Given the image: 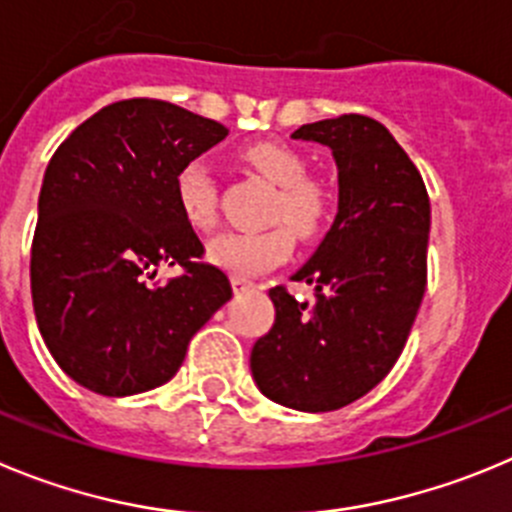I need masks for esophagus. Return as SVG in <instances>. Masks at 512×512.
I'll use <instances>...</instances> for the list:
<instances>
[{
	"mask_svg": "<svg viewBox=\"0 0 512 512\" xmlns=\"http://www.w3.org/2000/svg\"><path fill=\"white\" fill-rule=\"evenodd\" d=\"M232 288L234 293H242V290L255 288V283H252L250 278H242V275H232Z\"/></svg>",
	"mask_w": 512,
	"mask_h": 512,
	"instance_id": "obj_1",
	"label": "esophagus"
}]
</instances>
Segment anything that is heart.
Masks as SVG:
<instances>
[{
  "label": "heart",
  "mask_w": 512,
  "mask_h": 512,
  "mask_svg": "<svg viewBox=\"0 0 512 512\" xmlns=\"http://www.w3.org/2000/svg\"><path fill=\"white\" fill-rule=\"evenodd\" d=\"M242 161L270 181V222L275 227L260 232H227L209 242V260L232 275H257L280 265L293 252V234L310 240L321 232L331 212V194L321 181L308 176V164L285 143L257 141L242 148ZM176 204L191 229L207 232L219 217V184L204 161H189L176 176ZM288 223L290 230L284 227Z\"/></svg>",
  "instance_id": "obj_1"
}]
</instances>
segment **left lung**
Listing matches in <instances>:
<instances>
[{
	"label": "left lung",
	"instance_id": "left-lung-1",
	"mask_svg": "<svg viewBox=\"0 0 512 512\" xmlns=\"http://www.w3.org/2000/svg\"><path fill=\"white\" fill-rule=\"evenodd\" d=\"M293 138L318 141L338 166V214L293 275L315 288L300 303L270 290L275 323L252 346L257 386L298 412H336L386 379L427 290L429 194L407 151L369 116L326 118Z\"/></svg>",
	"mask_w": 512,
	"mask_h": 512
}]
</instances>
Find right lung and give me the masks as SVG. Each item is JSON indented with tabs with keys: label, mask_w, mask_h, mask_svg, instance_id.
<instances>
[{
	"label": "right lung",
	"mask_w": 512,
	"mask_h": 512,
	"mask_svg": "<svg viewBox=\"0 0 512 512\" xmlns=\"http://www.w3.org/2000/svg\"><path fill=\"white\" fill-rule=\"evenodd\" d=\"M156 98L105 105L57 146L32 237V305L65 374L131 396L179 371L191 336L232 298L227 272L181 217L176 176L227 136ZM182 267L159 284L155 270Z\"/></svg>",
	"instance_id": "obj_1"
}]
</instances>
